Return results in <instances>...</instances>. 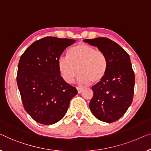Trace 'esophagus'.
Listing matches in <instances>:
<instances>
[{"mask_svg":"<svg viewBox=\"0 0 151 151\" xmlns=\"http://www.w3.org/2000/svg\"><path fill=\"white\" fill-rule=\"evenodd\" d=\"M76 90H77V92L78 94H81V93L83 91V88H76Z\"/></svg>","mask_w":151,"mask_h":151,"instance_id":"34e87169","label":"esophagus"}]
</instances>
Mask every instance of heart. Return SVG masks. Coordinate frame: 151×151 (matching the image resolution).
I'll return each instance as SVG.
<instances>
[{
	"instance_id": "heart-1",
	"label": "heart",
	"mask_w": 151,
	"mask_h": 151,
	"mask_svg": "<svg viewBox=\"0 0 151 151\" xmlns=\"http://www.w3.org/2000/svg\"><path fill=\"white\" fill-rule=\"evenodd\" d=\"M59 72L67 83H73L78 75V82L97 84L102 81L107 70L105 54L88 44L81 43L74 46L68 51V57L58 59Z\"/></svg>"
}]
</instances>
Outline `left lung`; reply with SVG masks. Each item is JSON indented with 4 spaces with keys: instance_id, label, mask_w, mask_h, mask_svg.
Returning a JSON list of instances; mask_svg holds the SVG:
<instances>
[{
    "instance_id": "obj_1",
    "label": "left lung",
    "mask_w": 151,
    "mask_h": 151,
    "mask_svg": "<svg viewBox=\"0 0 151 151\" xmlns=\"http://www.w3.org/2000/svg\"><path fill=\"white\" fill-rule=\"evenodd\" d=\"M105 54L107 70L101 82L92 86L91 111L103 122L111 123L120 119L133 101L135 75L128 53L117 43L106 37L86 39Z\"/></svg>"
}]
</instances>
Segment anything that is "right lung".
Instances as JSON below:
<instances>
[{
  "label": "right lung",
  "instance_id": "obj_1",
  "mask_svg": "<svg viewBox=\"0 0 151 151\" xmlns=\"http://www.w3.org/2000/svg\"><path fill=\"white\" fill-rule=\"evenodd\" d=\"M75 40L46 37L31 44L20 57L17 84L24 109L42 124H55L66 113L77 94L59 72L58 59Z\"/></svg>",
  "mask_w": 151,
  "mask_h": 151
}]
</instances>
